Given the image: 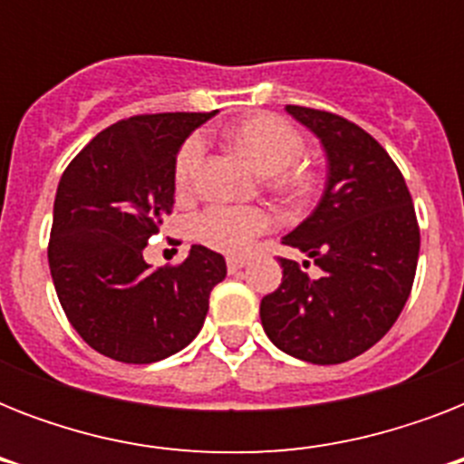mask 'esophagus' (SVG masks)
<instances>
[{
	"mask_svg": "<svg viewBox=\"0 0 464 464\" xmlns=\"http://www.w3.org/2000/svg\"><path fill=\"white\" fill-rule=\"evenodd\" d=\"M246 265H247L246 257H228V260H226V267H228V272H231V275L240 272V269L246 267Z\"/></svg>",
	"mask_w": 464,
	"mask_h": 464,
	"instance_id": "obj_1",
	"label": "esophagus"
}]
</instances>
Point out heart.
Instances as JSON below:
<instances>
[{"label": "heart", "instance_id": "b5f03b06", "mask_svg": "<svg viewBox=\"0 0 464 464\" xmlns=\"http://www.w3.org/2000/svg\"><path fill=\"white\" fill-rule=\"evenodd\" d=\"M228 140L260 173L269 178L275 188L296 192L305 185V173L296 166L304 154V134L296 127L272 112H257L240 120L228 130ZM204 156V141L199 134L189 137L175 156V182L188 189L195 180ZM275 218L265 207H228L214 204L199 211L192 221V236L202 246L218 253L240 255L250 250L257 236L267 233Z\"/></svg>", "mask_w": 464, "mask_h": 464}]
</instances>
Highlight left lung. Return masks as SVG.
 Instances as JSON below:
<instances>
[{"label": "left lung", "mask_w": 464, "mask_h": 464, "mask_svg": "<svg viewBox=\"0 0 464 464\" xmlns=\"http://www.w3.org/2000/svg\"><path fill=\"white\" fill-rule=\"evenodd\" d=\"M327 156L320 202L284 246L313 257L308 276L279 257L282 284L262 298V327L284 353L308 363H344L385 337L410 298L419 224L400 168L378 141L334 112L286 105Z\"/></svg>", "instance_id": "1"}]
</instances>
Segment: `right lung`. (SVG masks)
Returning <instances> with one entry per match:
<instances>
[{
	"instance_id": "right-lung-1",
	"label": "right lung",
	"mask_w": 464,
	"mask_h": 464,
	"mask_svg": "<svg viewBox=\"0 0 464 464\" xmlns=\"http://www.w3.org/2000/svg\"><path fill=\"white\" fill-rule=\"evenodd\" d=\"M214 112L120 120L74 156L57 185L47 262L79 337L122 363H154L199 334L226 260L189 247L175 267L144 262L149 238L173 209L175 156Z\"/></svg>"
}]
</instances>
